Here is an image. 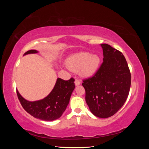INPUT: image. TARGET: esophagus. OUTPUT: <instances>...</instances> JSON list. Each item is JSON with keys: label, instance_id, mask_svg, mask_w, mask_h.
I'll return each mask as SVG.
<instances>
[{"label": "esophagus", "instance_id": "34e87169", "mask_svg": "<svg viewBox=\"0 0 149 149\" xmlns=\"http://www.w3.org/2000/svg\"><path fill=\"white\" fill-rule=\"evenodd\" d=\"M74 83H75V85H76V86L79 85V84H80V83H81L80 80H79V79H75Z\"/></svg>", "mask_w": 149, "mask_h": 149}]
</instances>
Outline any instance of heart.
Masks as SVG:
<instances>
[{"label":"heart","instance_id":"obj_1","mask_svg":"<svg viewBox=\"0 0 149 149\" xmlns=\"http://www.w3.org/2000/svg\"><path fill=\"white\" fill-rule=\"evenodd\" d=\"M100 63V58L95 54L81 52L68 59L66 65L73 71H78L83 76H89L95 73Z\"/></svg>","mask_w":149,"mask_h":149}]
</instances>
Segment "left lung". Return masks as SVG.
Returning a JSON list of instances; mask_svg holds the SVG:
<instances>
[{"label":"left lung","mask_w":149,"mask_h":149,"mask_svg":"<svg viewBox=\"0 0 149 149\" xmlns=\"http://www.w3.org/2000/svg\"><path fill=\"white\" fill-rule=\"evenodd\" d=\"M103 62L91 77L83 80L85 100L98 118H107L123 107L128 97L131 74L123 54L106 43L101 44Z\"/></svg>","instance_id":"1"}]
</instances>
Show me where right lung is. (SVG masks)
I'll return each instance as SVG.
<instances>
[{
    "mask_svg": "<svg viewBox=\"0 0 149 149\" xmlns=\"http://www.w3.org/2000/svg\"><path fill=\"white\" fill-rule=\"evenodd\" d=\"M37 52L35 49H31L24 55ZM74 81L73 78L68 81L58 78L52 92L40 101L31 102L26 100L17 90V94L21 105L29 114L43 120H54L60 118L66 110L72 92L75 88Z\"/></svg>",
    "mask_w": 149,
    "mask_h": 149,
    "instance_id": "1",
    "label": "right lung"
}]
</instances>
